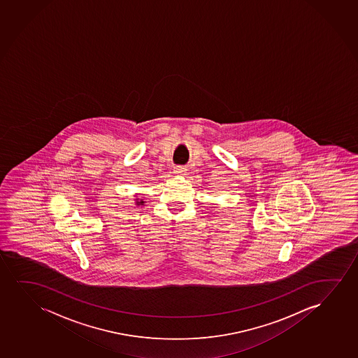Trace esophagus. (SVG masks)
<instances>
[{
	"label": "esophagus",
	"instance_id": "34e87169",
	"mask_svg": "<svg viewBox=\"0 0 358 358\" xmlns=\"http://www.w3.org/2000/svg\"><path fill=\"white\" fill-rule=\"evenodd\" d=\"M186 172V169L184 167H176L174 168V173L178 176H182Z\"/></svg>",
	"mask_w": 358,
	"mask_h": 358
}]
</instances>
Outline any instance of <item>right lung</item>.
I'll return each instance as SVG.
<instances>
[{
  "label": "right lung",
  "mask_w": 358,
  "mask_h": 358,
  "mask_svg": "<svg viewBox=\"0 0 358 358\" xmlns=\"http://www.w3.org/2000/svg\"><path fill=\"white\" fill-rule=\"evenodd\" d=\"M145 202H146V201L143 200V199H138V197L135 199V205L136 206H143Z\"/></svg>",
  "instance_id": "right-lung-1"
}]
</instances>
